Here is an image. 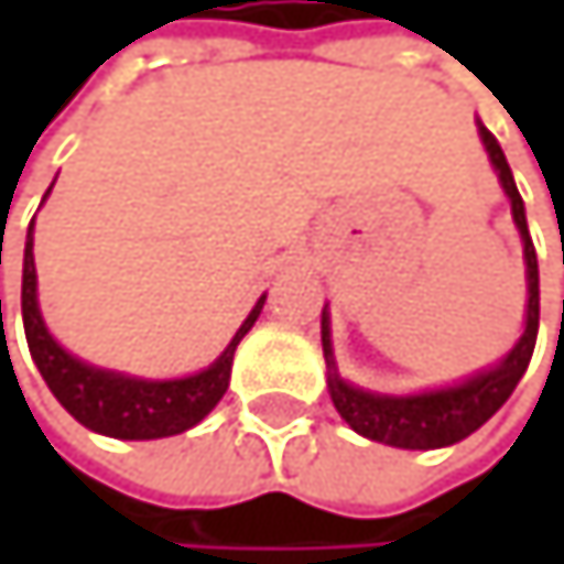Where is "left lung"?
I'll list each match as a JSON object with an SVG mask.
<instances>
[{
  "mask_svg": "<svg viewBox=\"0 0 564 564\" xmlns=\"http://www.w3.org/2000/svg\"><path fill=\"white\" fill-rule=\"evenodd\" d=\"M480 138L487 144V155H490L497 175H501V185H505L508 199H511L514 223H518L521 240H524V260H528V321H524V335L518 338V345L508 351V358L501 365L490 368V372H480V376L467 379L464 386L395 399V395H376V392L355 389V386L338 379L335 358H332L328 311H324L321 314V345H324V361H328V368H332V376H328L332 402L341 413V420L355 433H361L368 440L402 446V449H436V446L460 443L474 430H480L497 413V409L511 399L514 386L521 382L524 368L531 361V351H534V341H538V257H534V243H531V232H528L521 192L514 185V175H511L505 151L484 124H480Z\"/></svg>",
  "mask_w": 564,
  "mask_h": 564,
  "instance_id": "left-lung-1",
  "label": "left lung"
}]
</instances>
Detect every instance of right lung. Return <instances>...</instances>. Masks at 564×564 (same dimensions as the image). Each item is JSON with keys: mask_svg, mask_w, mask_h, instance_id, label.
<instances>
[{"mask_svg": "<svg viewBox=\"0 0 564 564\" xmlns=\"http://www.w3.org/2000/svg\"><path fill=\"white\" fill-rule=\"evenodd\" d=\"M267 297L257 301L243 328L236 332L229 348L199 376L172 379V382H144V379H124L115 372H100L94 365L77 361L63 351L40 317L36 307V267H33V226L26 236V257H23V328L30 341V355L46 379L50 392L59 399L67 413L84 423L94 433L115 436V440H162L185 433L196 423H203L216 402L229 389V368L232 351L243 341V335L253 328ZM2 321V301H0Z\"/></svg>", "mask_w": 564, "mask_h": 564, "instance_id": "1", "label": "right lung"}]
</instances>
